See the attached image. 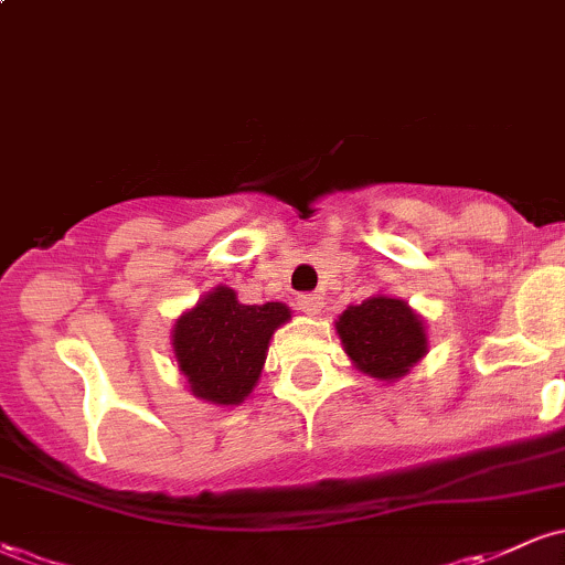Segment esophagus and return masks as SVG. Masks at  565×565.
<instances>
[{"label": "esophagus", "instance_id": "34e87169", "mask_svg": "<svg viewBox=\"0 0 565 565\" xmlns=\"http://www.w3.org/2000/svg\"><path fill=\"white\" fill-rule=\"evenodd\" d=\"M323 308V297L321 295H300L297 297V310L308 316H319Z\"/></svg>", "mask_w": 565, "mask_h": 565}]
</instances>
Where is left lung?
<instances>
[{
    "mask_svg": "<svg viewBox=\"0 0 565 565\" xmlns=\"http://www.w3.org/2000/svg\"><path fill=\"white\" fill-rule=\"evenodd\" d=\"M334 327L348 359L369 377H404L427 353L425 321L398 297L374 295L350 305Z\"/></svg>",
    "mask_w": 565,
    "mask_h": 565,
    "instance_id": "left-lung-1",
    "label": "left lung"
}]
</instances>
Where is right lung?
<instances>
[{
	"mask_svg": "<svg viewBox=\"0 0 565 565\" xmlns=\"http://www.w3.org/2000/svg\"><path fill=\"white\" fill-rule=\"evenodd\" d=\"M291 319L284 302L244 305L231 287H215L172 327L180 374L201 401L236 406L255 391L270 337Z\"/></svg>",
	"mask_w": 565,
	"mask_h": 565,
	"instance_id": "add662e5",
	"label": "right lung"
}]
</instances>
